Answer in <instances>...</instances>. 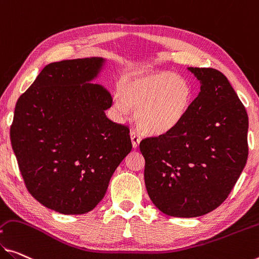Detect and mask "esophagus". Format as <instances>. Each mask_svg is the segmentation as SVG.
I'll return each instance as SVG.
<instances>
[{
  "mask_svg": "<svg viewBox=\"0 0 259 259\" xmlns=\"http://www.w3.org/2000/svg\"><path fill=\"white\" fill-rule=\"evenodd\" d=\"M131 140H132V145L134 148H137L141 141V134L137 130H132L131 131Z\"/></svg>",
  "mask_w": 259,
  "mask_h": 259,
  "instance_id": "esophagus-1",
  "label": "esophagus"
}]
</instances>
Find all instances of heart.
Here are the masks:
<instances>
[{"label": "heart", "mask_w": 259, "mask_h": 259, "mask_svg": "<svg viewBox=\"0 0 259 259\" xmlns=\"http://www.w3.org/2000/svg\"><path fill=\"white\" fill-rule=\"evenodd\" d=\"M192 103L188 79L168 71L135 75L121 79L113 111L124 117L127 110L137 111L135 119L146 133L158 135L176 127Z\"/></svg>", "instance_id": "1"}]
</instances>
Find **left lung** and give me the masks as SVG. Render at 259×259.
Wrapping results in <instances>:
<instances>
[{"label": "left lung", "instance_id": "left-lung-1", "mask_svg": "<svg viewBox=\"0 0 259 259\" xmlns=\"http://www.w3.org/2000/svg\"><path fill=\"white\" fill-rule=\"evenodd\" d=\"M189 70L200 82V93L188 113L175 128L140 142L150 200L177 218L219 207L248 160V114L235 90L217 69Z\"/></svg>", "mask_w": 259, "mask_h": 259}]
</instances>
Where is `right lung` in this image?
<instances>
[{"instance_id":"add662e5","label":"right lung","mask_w":259,"mask_h":259,"mask_svg":"<svg viewBox=\"0 0 259 259\" xmlns=\"http://www.w3.org/2000/svg\"><path fill=\"white\" fill-rule=\"evenodd\" d=\"M103 58L52 62L16 103L10 141L35 200L62 214L90 212L132 150L130 128L106 117L111 94L90 83Z\"/></svg>"}]
</instances>
